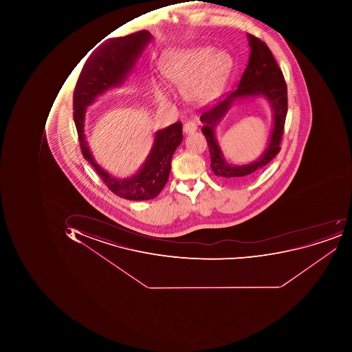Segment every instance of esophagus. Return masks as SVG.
<instances>
[{
  "label": "esophagus",
  "mask_w": 352,
  "mask_h": 352,
  "mask_svg": "<svg viewBox=\"0 0 352 352\" xmlns=\"http://www.w3.org/2000/svg\"><path fill=\"white\" fill-rule=\"evenodd\" d=\"M197 129H198V124H197V120H187L183 126V131L186 134L193 133Z\"/></svg>",
  "instance_id": "1"
}]
</instances>
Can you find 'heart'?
<instances>
[{
	"mask_svg": "<svg viewBox=\"0 0 352 352\" xmlns=\"http://www.w3.org/2000/svg\"><path fill=\"white\" fill-rule=\"evenodd\" d=\"M230 60L226 54L208 50H188L168 55L162 61V73L168 82H185L191 98L201 102L212 100L222 90L230 71ZM157 98L166 99L162 89H157Z\"/></svg>",
	"mask_w": 352,
	"mask_h": 352,
	"instance_id": "b5f03b06",
	"label": "heart"
}]
</instances>
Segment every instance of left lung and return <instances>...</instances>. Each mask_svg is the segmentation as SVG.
Masks as SVG:
<instances>
[{"instance_id": "obj_1", "label": "left lung", "mask_w": 352, "mask_h": 352, "mask_svg": "<svg viewBox=\"0 0 352 352\" xmlns=\"http://www.w3.org/2000/svg\"><path fill=\"white\" fill-rule=\"evenodd\" d=\"M248 37L252 52L237 90L228 94L214 106L206 108L200 118L201 122H204L202 132L210 152V167L217 177L230 183H244L251 179L279 153L287 112V83L283 71L265 42L253 35H248ZM255 94H263L272 102L274 112L272 140L259 160L248 166H232L222 159L214 138V128L236 98Z\"/></svg>"}]
</instances>
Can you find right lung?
<instances>
[{
	"instance_id": "1",
	"label": "right lung",
	"mask_w": 352,
	"mask_h": 352,
	"mask_svg": "<svg viewBox=\"0 0 352 352\" xmlns=\"http://www.w3.org/2000/svg\"><path fill=\"white\" fill-rule=\"evenodd\" d=\"M151 39L149 32L140 30L124 37L106 40L87 58L73 95L74 122L83 157L114 195L131 201L151 200L165 187L173 153L183 140L182 122H175L157 132L143 167L133 177L120 179L111 177L93 159L83 129L85 113V108L93 104L97 96L111 87L122 85Z\"/></svg>"
}]
</instances>
